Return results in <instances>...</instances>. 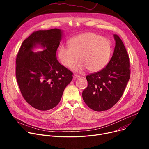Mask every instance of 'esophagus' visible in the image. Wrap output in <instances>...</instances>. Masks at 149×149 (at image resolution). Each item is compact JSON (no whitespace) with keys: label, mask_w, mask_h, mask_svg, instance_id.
Here are the masks:
<instances>
[{"label":"esophagus","mask_w":149,"mask_h":149,"mask_svg":"<svg viewBox=\"0 0 149 149\" xmlns=\"http://www.w3.org/2000/svg\"><path fill=\"white\" fill-rule=\"evenodd\" d=\"M79 75H74V76H73V79L74 80H75V79H77L78 78H79Z\"/></svg>","instance_id":"esophagus-1"}]
</instances>
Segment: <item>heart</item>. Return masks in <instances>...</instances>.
Here are the masks:
<instances>
[{
  "mask_svg": "<svg viewBox=\"0 0 149 149\" xmlns=\"http://www.w3.org/2000/svg\"><path fill=\"white\" fill-rule=\"evenodd\" d=\"M69 47L61 45L58 51L62 64L72 68L78 61H81L74 68L80 71L85 68L90 72H98L109 62L112 47L110 40L91 32L77 35L68 42Z\"/></svg>",
  "mask_w": 149,
  "mask_h": 149,
  "instance_id": "b5f03b06",
  "label": "heart"
}]
</instances>
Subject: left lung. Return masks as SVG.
<instances>
[{"mask_svg": "<svg viewBox=\"0 0 149 149\" xmlns=\"http://www.w3.org/2000/svg\"><path fill=\"white\" fill-rule=\"evenodd\" d=\"M116 42L113 56L104 68L86 77L88 87L82 98L95 111L107 110L120 99L130 77L129 57L123 42L114 35Z\"/></svg>", "mask_w": 149, "mask_h": 149, "instance_id": "obj_1", "label": "left lung"}]
</instances>
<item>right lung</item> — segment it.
<instances>
[{"label": "right lung", "mask_w": 149, "mask_h": 149, "mask_svg": "<svg viewBox=\"0 0 149 149\" xmlns=\"http://www.w3.org/2000/svg\"><path fill=\"white\" fill-rule=\"evenodd\" d=\"M63 36L59 29L38 31L25 39L16 57V77L20 92L33 108L47 111L59 102L72 72L56 58ZM38 46L43 51L33 52Z\"/></svg>", "instance_id": "right-lung-1"}]
</instances>
